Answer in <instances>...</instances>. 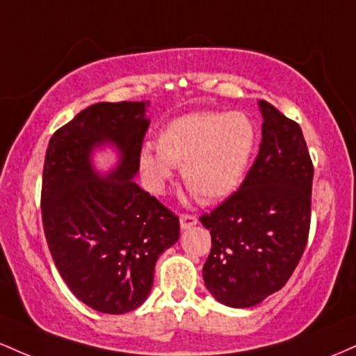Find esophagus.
<instances>
[{"label": "esophagus", "mask_w": 356, "mask_h": 356, "mask_svg": "<svg viewBox=\"0 0 356 356\" xmlns=\"http://www.w3.org/2000/svg\"><path fill=\"white\" fill-rule=\"evenodd\" d=\"M197 222H198L197 215H193V213L179 215V225H181V229H190V227L197 225Z\"/></svg>", "instance_id": "esophagus-1"}]
</instances>
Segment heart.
<instances>
[{
    "mask_svg": "<svg viewBox=\"0 0 356 356\" xmlns=\"http://www.w3.org/2000/svg\"><path fill=\"white\" fill-rule=\"evenodd\" d=\"M255 131L241 113H191L168 122L158 136V154L145 149L141 170L154 188L181 166L186 188L203 202H215L241 181L254 149Z\"/></svg>",
    "mask_w": 356,
    "mask_h": 356,
    "instance_id": "b5f03b06",
    "label": "heart"
}]
</instances>
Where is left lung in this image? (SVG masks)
I'll list each match as a JSON object with an SVG mask.
<instances>
[{"label": "left lung", "instance_id": "8db88e82", "mask_svg": "<svg viewBox=\"0 0 356 356\" xmlns=\"http://www.w3.org/2000/svg\"><path fill=\"white\" fill-rule=\"evenodd\" d=\"M262 143L254 165L217 209L200 217L211 249L203 281L217 301L250 307L277 293L305 254L313 161L296 121L259 101Z\"/></svg>", "mask_w": 356, "mask_h": 356}]
</instances>
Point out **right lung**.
Instances as JSON below:
<instances>
[{
    "mask_svg": "<svg viewBox=\"0 0 356 356\" xmlns=\"http://www.w3.org/2000/svg\"><path fill=\"white\" fill-rule=\"evenodd\" d=\"M147 102H99L54 133L42 178V220L60 275L83 305L122 314L146 301L154 266L179 237V220L133 181L149 121ZM114 142L122 163L106 179L90 165Z\"/></svg>",
    "mask_w": 356,
    "mask_h": 356,
    "instance_id": "1",
    "label": "right lung"
}]
</instances>
